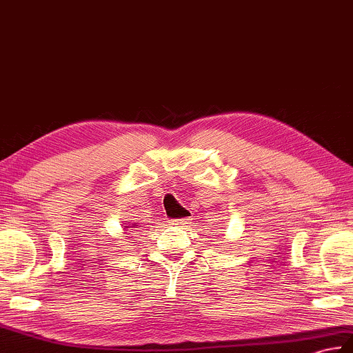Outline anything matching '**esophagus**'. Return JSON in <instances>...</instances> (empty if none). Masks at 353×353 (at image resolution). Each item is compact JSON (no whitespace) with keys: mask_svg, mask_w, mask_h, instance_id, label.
Masks as SVG:
<instances>
[{"mask_svg":"<svg viewBox=\"0 0 353 353\" xmlns=\"http://www.w3.org/2000/svg\"><path fill=\"white\" fill-rule=\"evenodd\" d=\"M192 218L186 216V218H180V219H171L170 221V225L171 227H186L188 224H191Z\"/></svg>","mask_w":353,"mask_h":353,"instance_id":"34e87169","label":"esophagus"}]
</instances>
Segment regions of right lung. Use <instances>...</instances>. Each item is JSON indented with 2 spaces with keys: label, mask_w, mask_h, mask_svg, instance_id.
Instances as JSON below:
<instances>
[{
  "label": "right lung",
  "mask_w": 353,
  "mask_h": 353,
  "mask_svg": "<svg viewBox=\"0 0 353 353\" xmlns=\"http://www.w3.org/2000/svg\"><path fill=\"white\" fill-rule=\"evenodd\" d=\"M126 223H129V221H126ZM130 224H132V223H130ZM132 225H134V224H132ZM125 227H126V225H125ZM126 228H129V227H126Z\"/></svg>",
  "instance_id": "obj_1"
}]
</instances>
